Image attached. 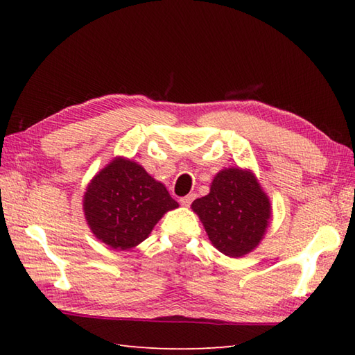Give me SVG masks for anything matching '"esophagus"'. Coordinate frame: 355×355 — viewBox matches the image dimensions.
I'll list each match as a JSON object with an SVG mask.
<instances>
[{"label": "esophagus", "mask_w": 355, "mask_h": 355, "mask_svg": "<svg viewBox=\"0 0 355 355\" xmlns=\"http://www.w3.org/2000/svg\"><path fill=\"white\" fill-rule=\"evenodd\" d=\"M193 198H195V195H193V193H191V195H186V197H182V198H180L178 201H180V205H182V206H184V207H189V206L192 205Z\"/></svg>", "instance_id": "obj_1"}]
</instances>
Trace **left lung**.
I'll return each instance as SVG.
<instances>
[{
    "instance_id": "8db88e82",
    "label": "left lung",
    "mask_w": 355,
    "mask_h": 355,
    "mask_svg": "<svg viewBox=\"0 0 355 355\" xmlns=\"http://www.w3.org/2000/svg\"><path fill=\"white\" fill-rule=\"evenodd\" d=\"M209 239L230 258L259 244L270 220V201L252 172L238 168L216 173L210 193L192 202Z\"/></svg>"
}]
</instances>
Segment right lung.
Wrapping results in <instances>:
<instances>
[{
    "label": "right lung",
    "instance_id": "right-lung-1",
    "mask_svg": "<svg viewBox=\"0 0 355 355\" xmlns=\"http://www.w3.org/2000/svg\"><path fill=\"white\" fill-rule=\"evenodd\" d=\"M178 207L140 164L116 158L88 184L85 218L97 239L116 250L145 241L164 212Z\"/></svg>",
    "mask_w": 355,
    "mask_h": 355
}]
</instances>
